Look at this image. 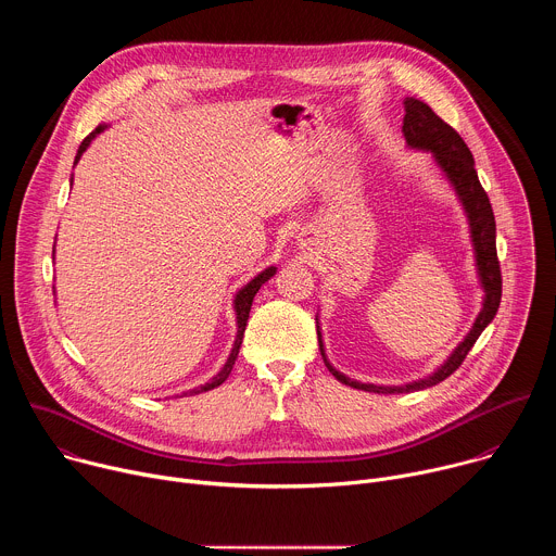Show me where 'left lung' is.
<instances>
[{
    "instance_id": "8db88e82",
    "label": "left lung",
    "mask_w": 556,
    "mask_h": 556,
    "mask_svg": "<svg viewBox=\"0 0 556 556\" xmlns=\"http://www.w3.org/2000/svg\"><path fill=\"white\" fill-rule=\"evenodd\" d=\"M403 134H405V140L412 149L433 153L435 165L442 169V174L446 176V180L451 182V187L455 189V193H457V198L464 206V213H466L468 226H470L475 266H478L480 283L484 288V303H482V309L478 314V319H475L470 332L453 350V354L444 361V365H440L427 378L414 380L409 384H399V387L358 382V380L341 374L328 361L326 350H324V341H321V330H319V326H316L321 356H324L326 367L330 369V374L348 387L371 391V393H409V391L433 387V384L442 382L444 378H448L464 363L466 354L470 352L475 341L480 339L484 328L495 319L500 301H502V270H500L497 247H495V215H493L491 200H489L484 187L480 185L478 172H475V161L470 155V149L466 147L462 136L451 125H446L427 103H422L418 99H405ZM316 324H319V319H316Z\"/></svg>"
}]
</instances>
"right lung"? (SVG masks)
Returning <instances> with one entry per match:
<instances>
[{
    "label": "right lung",
    "instance_id": "add662e5",
    "mask_svg": "<svg viewBox=\"0 0 556 556\" xmlns=\"http://www.w3.org/2000/svg\"><path fill=\"white\" fill-rule=\"evenodd\" d=\"M105 129V125H99L92 134H88L86 138H84V142L78 144V151H76V157H74V165L81 161V155H84V151L90 147V142L101 134ZM52 257H54V251H52ZM277 273V268L275 266H268L266 270H262L255 279H251L240 292L235 294V301H232V305H235V319H237V337H235V343H232V350H230V354H228V358H226V363H224V367L208 380V382H204V384H200V387H195V389H191V391H187V393H202V391H208V389H215V387H219L226 378H228V374H230V369H232V365H235V361H237V354H240V348H242V339H244V330H247V324H249V312H251V305H253V299H255V294L260 292V288L273 277Z\"/></svg>",
    "mask_w": 556,
    "mask_h": 556
}]
</instances>
